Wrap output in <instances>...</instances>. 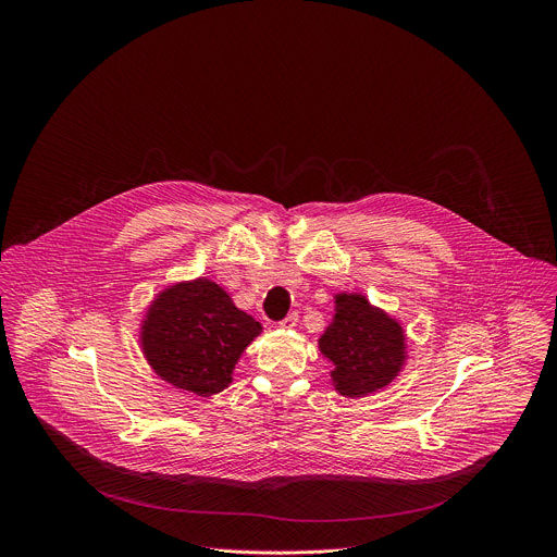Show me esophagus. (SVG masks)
Returning a JSON list of instances; mask_svg holds the SVG:
<instances>
[{
	"instance_id": "34e87169",
	"label": "esophagus",
	"mask_w": 557,
	"mask_h": 557,
	"mask_svg": "<svg viewBox=\"0 0 557 557\" xmlns=\"http://www.w3.org/2000/svg\"><path fill=\"white\" fill-rule=\"evenodd\" d=\"M297 320H299V314H297V312H290L288 317H284V320H282L277 326L284 329V331H290V329L297 326Z\"/></svg>"
}]
</instances>
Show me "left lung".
I'll use <instances>...</instances> for the list:
<instances>
[{
	"label": "left lung",
	"mask_w": 557,
	"mask_h": 557,
	"mask_svg": "<svg viewBox=\"0 0 557 557\" xmlns=\"http://www.w3.org/2000/svg\"><path fill=\"white\" fill-rule=\"evenodd\" d=\"M401 322L370 304L363 293H337L335 314L320 337L331 383L346 399H361L389 385L408 361Z\"/></svg>",
	"instance_id": "8db88e82"
}]
</instances>
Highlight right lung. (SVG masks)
Instances as JSON below:
<instances>
[{
	"label": "right lung",
	"mask_w": 557,
	"mask_h": 557,
	"mask_svg": "<svg viewBox=\"0 0 557 557\" xmlns=\"http://www.w3.org/2000/svg\"><path fill=\"white\" fill-rule=\"evenodd\" d=\"M260 335L262 324L207 277L165 286L145 308L138 329L151 372L196 396L228 387L235 363Z\"/></svg>",
	"instance_id": "1"
}]
</instances>
